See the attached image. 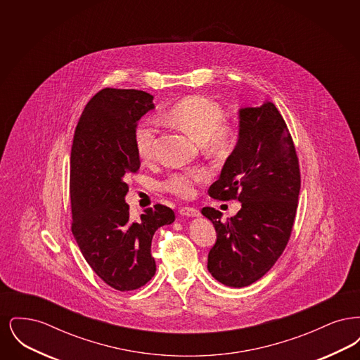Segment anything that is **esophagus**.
<instances>
[{
  "label": "esophagus",
  "mask_w": 360,
  "mask_h": 360,
  "mask_svg": "<svg viewBox=\"0 0 360 360\" xmlns=\"http://www.w3.org/2000/svg\"><path fill=\"white\" fill-rule=\"evenodd\" d=\"M179 213L182 216H188V217H195L200 214V212L195 207H190V206H184L179 209Z\"/></svg>",
  "instance_id": "obj_1"
}]
</instances>
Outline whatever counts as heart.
I'll return each instance as SVG.
<instances>
[{"mask_svg": "<svg viewBox=\"0 0 360 360\" xmlns=\"http://www.w3.org/2000/svg\"><path fill=\"white\" fill-rule=\"evenodd\" d=\"M166 119L200 143H204V148L209 154H226L233 147L236 139L235 128L225 122L221 106L206 97L191 96L181 100L170 108ZM156 137V121L144 119L137 124L134 143L140 159L146 162L154 159ZM207 178L209 172L206 169H190L172 172L162 185L174 195L188 198L194 194L195 185L205 182Z\"/></svg>", "mask_w": 360, "mask_h": 360, "instance_id": "heart-1", "label": "heart"}]
</instances>
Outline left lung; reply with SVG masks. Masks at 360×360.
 I'll use <instances>...</instances> for the list:
<instances>
[{
  "instance_id": "1",
  "label": "left lung",
  "mask_w": 360,
  "mask_h": 360,
  "mask_svg": "<svg viewBox=\"0 0 360 360\" xmlns=\"http://www.w3.org/2000/svg\"><path fill=\"white\" fill-rule=\"evenodd\" d=\"M301 188L298 156L289 128L273 103L240 110L239 141L220 178L209 188L214 200H238L236 216L206 206L216 228L207 270L219 282L244 288L260 279L290 239Z\"/></svg>"
}]
</instances>
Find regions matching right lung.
I'll return each mask as SVG.
<instances>
[{"label":"right lung","mask_w":360,"mask_h":360,"mask_svg":"<svg viewBox=\"0 0 360 360\" xmlns=\"http://www.w3.org/2000/svg\"><path fill=\"white\" fill-rule=\"evenodd\" d=\"M153 100L135 89L100 90L86 105L71 147V231L93 271L119 291L136 290L154 276L153 236L175 220L160 204L134 220L125 202L127 181L140 169L134 132Z\"/></svg>","instance_id":"1"}]
</instances>
